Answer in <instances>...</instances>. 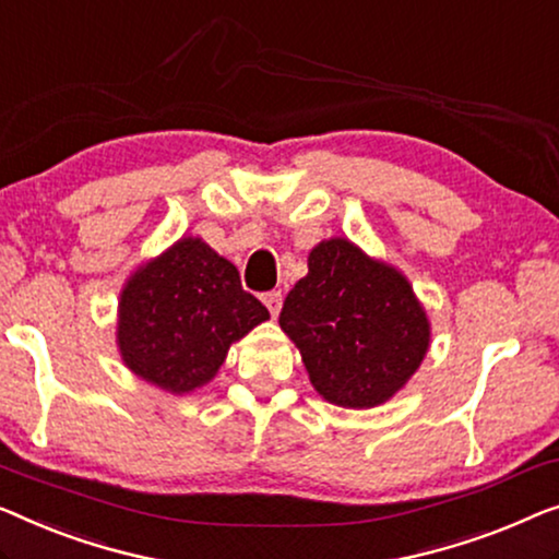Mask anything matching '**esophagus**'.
Returning a JSON list of instances; mask_svg holds the SVG:
<instances>
[{
	"mask_svg": "<svg viewBox=\"0 0 559 559\" xmlns=\"http://www.w3.org/2000/svg\"><path fill=\"white\" fill-rule=\"evenodd\" d=\"M262 302L266 305V310L272 312V318H277L280 310H282V293H280V289H272V293H264V295H262Z\"/></svg>",
	"mask_w": 559,
	"mask_h": 559,
	"instance_id": "esophagus-1",
	"label": "esophagus"
}]
</instances>
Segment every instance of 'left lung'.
I'll return each mask as SVG.
<instances>
[{"instance_id":"8db88e82","label":"left lung","mask_w":559,"mask_h":559,"mask_svg":"<svg viewBox=\"0 0 559 559\" xmlns=\"http://www.w3.org/2000/svg\"><path fill=\"white\" fill-rule=\"evenodd\" d=\"M307 277L289 289L280 325L295 340L322 399L373 408L414 376L428 350V320L403 274L347 239L322 241Z\"/></svg>"}]
</instances>
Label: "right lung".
Listing matches in <instances>:
<instances>
[{"label":"right lung","instance_id":"add662e5","mask_svg":"<svg viewBox=\"0 0 559 559\" xmlns=\"http://www.w3.org/2000/svg\"><path fill=\"white\" fill-rule=\"evenodd\" d=\"M266 318L237 266L201 239H181L126 285L118 345L135 376L186 393L212 380L234 340Z\"/></svg>","mask_w":559,"mask_h":559}]
</instances>
